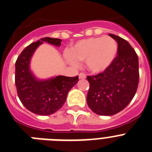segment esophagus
Here are the masks:
<instances>
[{
    "mask_svg": "<svg viewBox=\"0 0 152 152\" xmlns=\"http://www.w3.org/2000/svg\"><path fill=\"white\" fill-rule=\"evenodd\" d=\"M78 77H79V79H85L86 78V75H85V74H84V73H82V72H81V73L79 74Z\"/></svg>",
    "mask_w": 152,
    "mask_h": 152,
    "instance_id": "esophagus-1",
    "label": "esophagus"
}]
</instances>
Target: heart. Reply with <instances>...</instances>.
Masks as SVG:
<instances>
[{
    "instance_id": "heart-1",
    "label": "heart",
    "mask_w": 152,
    "mask_h": 152,
    "mask_svg": "<svg viewBox=\"0 0 152 152\" xmlns=\"http://www.w3.org/2000/svg\"><path fill=\"white\" fill-rule=\"evenodd\" d=\"M118 53L116 42L110 36H99L77 41L66 59L72 65L85 61L87 69L94 74L107 71L115 61Z\"/></svg>"
}]
</instances>
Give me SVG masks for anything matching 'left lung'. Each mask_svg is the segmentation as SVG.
Listing matches in <instances>:
<instances>
[{"label": "left lung", "instance_id": "1", "mask_svg": "<svg viewBox=\"0 0 152 152\" xmlns=\"http://www.w3.org/2000/svg\"><path fill=\"white\" fill-rule=\"evenodd\" d=\"M109 36L118 43L116 60L104 72L87 77L90 84L87 103L100 116H112L126 108L135 96L139 80L135 51L124 39Z\"/></svg>", "mask_w": 152, "mask_h": 152}]
</instances>
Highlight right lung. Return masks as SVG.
I'll use <instances>...</instances> for the list:
<instances>
[{"mask_svg": "<svg viewBox=\"0 0 152 152\" xmlns=\"http://www.w3.org/2000/svg\"><path fill=\"white\" fill-rule=\"evenodd\" d=\"M43 42L60 46L61 39L45 37L23 49L15 63V84L17 95L28 110L41 116H48L61 108L68 93L78 81V76L36 79L29 69V62L35 50Z\"/></svg>", "mask_w": 152, "mask_h": 152, "instance_id": "right-lung-1", "label": "right lung"}]
</instances>
